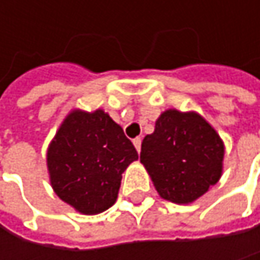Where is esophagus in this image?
Here are the masks:
<instances>
[{
    "instance_id": "esophagus-1",
    "label": "esophagus",
    "mask_w": 260,
    "mask_h": 260,
    "mask_svg": "<svg viewBox=\"0 0 260 260\" xmlns=\"http://www.w3.org/2000/svg\"><path fill=\"white\" fill-rule=\"evenodd\" d=\"M132 143H134V146H135V149H137V152L140 153V150H141V138H134L132 140Z\"/></svg>"
}]
</instances>
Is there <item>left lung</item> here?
I'll return each mask as SVG.
<instances>
[{"instance_id": "1", "label": "left lung", "mask_w": 260, "mask_h": 260, "mask_svg": "<svg viewBox=\"0 0 260 260\" xmlns=\"http://www.w3.org/2000/svg\"><path fill=\"white\" fill-rule=\"evenodd\" d=\"M224 143L199 113L170 108L141 143L140 161L158 194L172 203L196 202L223 175Z\"/></svg>"}]
</instances>
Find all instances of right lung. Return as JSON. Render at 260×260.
<instances>
[{
  "mask_svg": "<svg viewBox=\"0 0 260 260\" xmlns=\"http://www.w3.org/2000/svg\"><path fill=\"white\" fill-rule=\"evenodd\" d=\"M137 159L122 126L101 108L72 110L46 152L54 192L84 215L101 214L116 203L122 173Z\"/></svg>",
  "mask_w": 260,
  "mask_h": 260,
  "instance_id": "obj_1",
  "label": "right lung"
}]
</instances>
